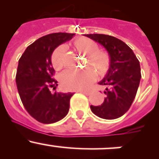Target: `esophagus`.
<instances>
[{"mask_svg": "<svg viewBox=\"0 0 159 159\" xmlns=\"http://www.w3.org/2000/svg\"><path fill=\"white\" fill-rule=\"evenodd\" d=\"M80 92L82 93V94H85V95H90V94H91V91H81Z\"/></svg>", "mask_w": 159, "mask_h": 159, "instance_id": "obj_1", "label": "esophagus"}]
</instances>
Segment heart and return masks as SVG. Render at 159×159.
<instances>
[{
  "label": "heart",
  "mask_w": 159,
  "mask_h": 159,
  "mask_svg": "<svg viewBox=\"0 0 159 159\" xmlns=\"http://www.w3.org/2000/svg\"><path fill=\"white\" fill-rule=\"evenodd\" d=\"M74 48L77 52L86 55V69L81 71L66 70L61 75V83L66 90H84L88 89L95 79V72L98 76L106 75L110 68L109 54L98 49V45L92 40L81 38L75 41ZM65 49L59 46L51 55V61L55 70H61L65 65Z\"/></svg>",
  "instance_id": "1"
}]
</instances>
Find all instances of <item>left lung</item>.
<instances>
[{
	"mask_svg": "<svg viewBox=\"0 0 159 159\" xmlns=\"http://www.w3.org/2000/svg\"><path fill=\"white\" fill-rule=\"evenodd\" d=\"M84 36L102 44L110 57L109 70L98 83L106 86V96L101 105H91V111L104 119L119 118L129 109L139 89L142 77L139 60L125 43L115 37L100 34Z\"/></svg>",
	"mask_w": 159,
	"mask_h": 159,
	"instance_id": "obj_1",
	"label": "left lung"
}]
</instances>
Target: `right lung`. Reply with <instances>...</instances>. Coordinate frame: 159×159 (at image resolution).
Wrapping results in <instances>:
<instances>
[{
    "instance_id": "add662e5",
    "label": "right lung",
    "mask_w": 159,
    "mask_h": 159,
    "mask_svg": "<svg viewBox=\"0 0 159 159\" xmlns=\"http://www.w3.org/2000/svg\"><path fill=\"white\" fill-rule=\"evenodd\" d=\"M75 34L53 33L41 37L28 46L18 61L16 84L20 100L30 116L43 124H52L68 113L73 93L55 91L57 81L53 78L54 69L51 54Z\"/></svg>"
}]
</instances>
